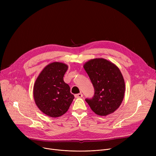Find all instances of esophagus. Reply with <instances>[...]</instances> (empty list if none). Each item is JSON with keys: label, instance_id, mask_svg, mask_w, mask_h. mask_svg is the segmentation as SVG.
I'll use <instances>...</instances> for the list:
<instances>
[{"label": "esophagus", "instance_id": "esophagus-1", "mask_svg": "<svg viewBox=\"0 0 156 156\" xmlns=\"http://www.w3.org/2000/svg\"><path fill=\"white\" fill-rule=\"evenodd\" d=\"M75 97L76 98H81V97H83V94H81V93H80V94H78L75 95Z\"/></svg>", "mask_w": 156, "mask_h": 156}]
</instances>
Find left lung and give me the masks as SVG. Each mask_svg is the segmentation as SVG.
Here are the masks:
<instances>
[{
  "label": "left lung",
  "instance_id": "left-lung-1",
  "mask_svg": "<svg viewBox=\"0 0 156 156\" xmlns=\"http://www.w3.org/2000/svg\"><path fill=\"white\" fill-rule=\"evenodd\" d=\"M83 68L94 85L95 94L85 101L99 116H107L116 111L123 100L125 83L118 67L103 58L86 62Z\"/></svg>",
  "mask_w": 156,
  "mask_h": 156
}]
</instances>
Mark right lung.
I'll return each instance as SVG.
<instances>
[{
  "mask_svg": "<svg viewBox=\"0 0 156 156\" xmlns=\"http://www.w3.org/2000/svg\"><path fill=\"white\" fill-rule=\"evenodd\" d=\"M68 69L67 64L54 62L40 72L34 86V97L38 108L51 118L60 117L66 112L74 95L63 77Z\"/></svg>",
  "mask_w": 156,
  "mask_h": 156,
  "instance_id": "add662e5",
  "label": "right lung"
}]
</instances>
